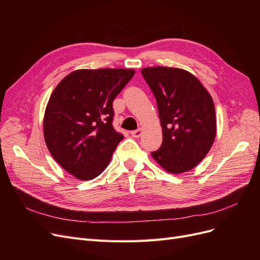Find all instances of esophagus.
<instances>
[{"instance_id": "obj_1", "label": "esophagus", "mask_w": 260, "mask_h": 260, "mask_svg": "<svg viewBox=\"0 0 260 260\" xmlns=\"http://www.w3.org/2000/svg\"><path fill=\"white\" fill-rule=\"evenodd\" d=\"M141 135H142V129L141 128H138V129L132 132V136H133V137H135V138H139Z\"/></svg>"}]
</instances>
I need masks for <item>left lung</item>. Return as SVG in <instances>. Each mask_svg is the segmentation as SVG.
<instances>
[{"label":"left lung","instance_id":"left-lung-1","mask_svg":"<svg viewBox=\"0 0 260 260\" xmlns=\"http://www.w3.org/2000/svg\"><path fill=\"white\" fill-rule=\"evenodd\" d=\"M141 74L152 89L163 141L152 157L171 174L194 169L207 156L216 136L211 94L190 73L176 67H145Z\"/></svg>","mask_w":260,"mask_h":260}]
</instances>
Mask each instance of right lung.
<instances>
[{
    "label": "right lung",
    "mask_w": 260,
    "mask_h": 260,
    "mask_svg": "<svg viewBox=\"0 0 260 260\" xmlns=\"http://www.w3.org/2000/svg\"><path fill=\"white\" fill-rule=\"evenodd\" d=\"M134 70H78L53 89L43 132L53 159L77 179L90 180L108 166L123 135L113 127V101Z\"/></svg>",
    "instance_id": "obj_1"
}]
</instances>
